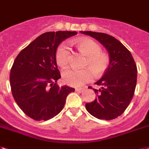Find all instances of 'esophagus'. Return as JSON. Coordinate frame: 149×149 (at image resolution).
Wrapping results in <instances>:
<instances>
[{
    "label": "esophagus",
    "instance_id": "esophagus-1",
    "mask_svg": "<svg viewBox=\"0 0 149 149\" xmlns=\"http://www.w3.org/2000/svg\"><path fill=\"white\" fill-rule=\"evenodd\" d=\"M75 90H76L77 92H83V89H82V88H76Z\"/></svg>",
    "mask_w": 149,
    "mask_h": 149
}]
</instances>
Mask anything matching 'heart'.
Segmentation results:
<instances>
[{"label": "heart", "mask_w": 149, "mask_h": 149, "mask_svg": "<svg viewBox=\"0 0 149 149\" xmlns=\"http://www.w3.org/2000/svg\"><path fill=\"white\" fill-rule=\"evenodd\" d=\"M74 44L80 54L86 56L84 66L90 69L74 70L69 69L63 72L64 83L72 86H80L91 80L93 73L95 77H100L105 73L109 66V56L102 52L100 44L89 38H79L75 40ZM68 47L61 43L56 50L55 58L56 63L61 67H66L70 60Z\"/></svg>", "instance_id": "obj_1"}]
</instances>
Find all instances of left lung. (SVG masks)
Returning <instances> with one entry per match:
<instances>
[{
	"label": "left lung",
	"mask_w": 149,
	"mask_h": 149,
	"mask_svg": "<svg viewBox=\"0 0 149 149\" xmlns=\"http://www.w3.org/2000/svg\"><path fill=\"white\" fill-rule=\"evenodd\" d=\"M100 42L109 56V66L95 84L97 97L86 104L89 114L100 119L112 120L121 116L128 107L135 93L137 67L131 53L120 41L103 33L80 31Z\"/></svg>",
	"instance_id": "1"
}]
</instances>
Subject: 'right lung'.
<instances>
[{
    "label": "right lung",
    "instance_id": "add662e5",
    "mask_svg": "<svg viewBox=\"0 0 149 149\" xmlns=\"http://www.w3.org/2000/svg\"><path fill=\"white\" fill-rule=\"evenodd\" d=\"M77 34V31L44 33L16 57L10 83L15 102L27 116L37 121L54 118L63 109L67 95L75 91L56 83L61 76L55 54L63 41Z\"/></svg>",
    "mask_w": 149,
    "mask_h": 149
}]
</instances>
